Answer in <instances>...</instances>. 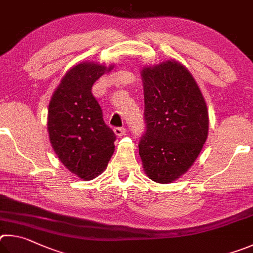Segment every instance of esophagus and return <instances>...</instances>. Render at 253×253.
<instances>
[{"label":"esophagus","mask_w":253,"mask_h":253,"mask_svg":"<svg viewBox=\"0 0 253 253\" xmlns=\"http://www.w3.org/2000/svg\"><path fill=\"white\" fill-rule=\"evenodd\" d=\"M114 133L117 134L118 136H122L126 133V129L123 126H118V127H114Z\"/></svg>","instance_id":"34e87169"}]
</instances>
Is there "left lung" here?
<instances>
[{
    "label": "left lung",
    "instance_id": "obj_1",
    "mask_svg": "<svg viewBox=\"0 0 253 253\" xmlns=\"http://www.w3.org/2000/svg\"><path fill=\"white\" fill-rule=\"evenodd\" d=\"M145 131L139 153L145 173L158 183L180 178L205 144L209 118L191 73L175 61L142 70Z\"/></svg>",
    "mask_w": 253,
    "mask_h": 253
}]
</instances>
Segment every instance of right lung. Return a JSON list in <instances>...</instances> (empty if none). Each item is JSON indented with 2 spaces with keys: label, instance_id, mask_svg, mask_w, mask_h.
<instances>
[{
  "label": "right lung",
  "instance_id": "right-lung-1",
  "mask_svg": "<svg viewBox=\"0 0 253 253\" xmlns=\"http://www.w3.org/2000/svg\"><path fill=\"white\" fill-rule=\"evenodd\" d=\"M112 68L90 62L75 65L61 80L48 105L52 147L61 162L83 180L96 178L114 152L117 135L92 94L93 84Z\"/></svg>",
  "mask_w": 253,
  "mask_h": 253
}]
</instances>
